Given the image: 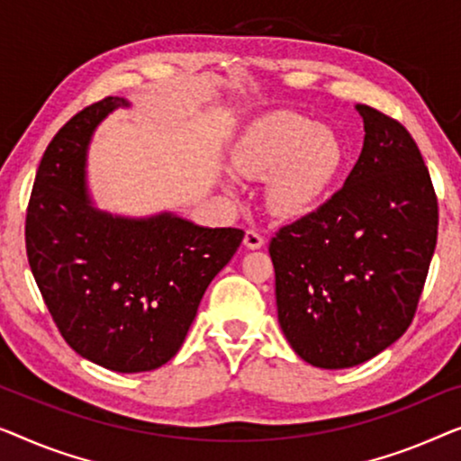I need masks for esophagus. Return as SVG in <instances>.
<instances>
[{"label": "esophagus", "mask_w": 461, "mask_h": 461, "mask_svg": "<svg viewBox=\"0 0 461 461\" xmlns=\"http://www.w3.org/2000/svg\"><path fill=\"white\" fill-rule=\"evenodd\" d=\"M265 244V240H263V236L261 233H258L257 230H249L244 233V246L249 250H257V249H261V246Z\"/></svg>", "instance_id": "esophagus-1"}]
</instances>
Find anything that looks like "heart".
Wrapping results in <instances>:
<instances>
[{"instance_id":"obj_1","label":"heart","mask_w":461,"mask_h":461,"mask_svg":"<svg viewBox=\"0 0 461 461\" xmlns=\"http://www.w3.org/2000/svg\"><path fill=\"white\" fill-rule=\"evenodd\" d=\"M233 167L246 177H267V204L293 217L320 203L345 163V146L332 129L288 110L252 121L233 146Z\"/></svg>"}]
</instances>
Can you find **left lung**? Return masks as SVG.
<instances>
[{"label": "left lung", "instance_id": "8db88e82", "mask_svg": "<svg viewBox=\"0 0 461 461\" xmlns=\"http://www.w3.org/2000/svg\"><path fill=\"white\" fill-rule=\"evenodd\" d=\"M363 148L345 185L269 244L277 321L298 357L353 367L413 320L437 246L438 204L416 141L357 104Z\"/></svg>", "mask_w": 461, "mask_h": 461}]
</instances>
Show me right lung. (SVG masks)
Listing matches in <instances>:
<instances>
[{
    "label": "right lung",
    "mask_w": 461,
    "mask_h": 461,
    "mask_svg": "<svg viewBox=\"0 0 461 461\" xmlns=\"http://www.w3.org/2000/svg\"><path fill=\"white\" fill-rule=\"evenodd\" d=\"M125 98L75 114L50 141L27 209V257L62 339L81 357L121 374L175 357L204 290L244 231L200 228L175 212L122 217L87 190L94 131Z\"/></svg>",
    "instance_id": "add662e5"
}]
</instances>
